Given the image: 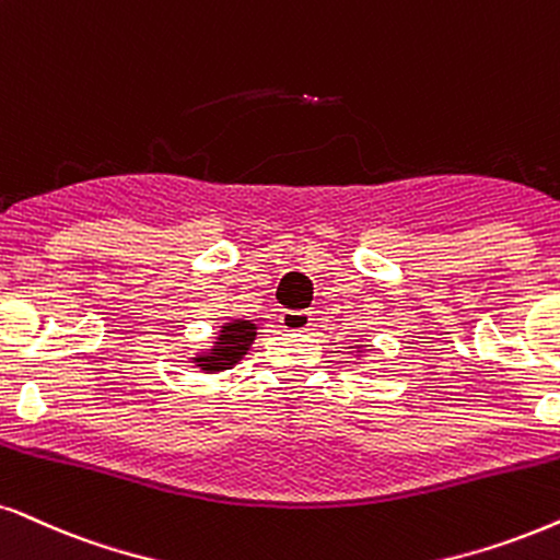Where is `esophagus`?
Masks as SVG:
<instances>
[{
    "label": "esophagus",
    "instance_id": "34e87169",
    "mask_svg": "<svg viewBox=\"0 0 560 560\" xmlns=\"http://www.w3.org/2000/svg\"><path fill=\"white\" fill-rule=\"evenodd\" d=\"M313 323V315L307 310H284L281 313V328L287 330H307Z\"/></svg>",
    "mask_w": 560,
    "mask_h": 560
}]
</instances>
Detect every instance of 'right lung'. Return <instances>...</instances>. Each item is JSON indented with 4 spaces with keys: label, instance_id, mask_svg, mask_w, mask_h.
<instances>
[{
    "label": "right lung",
    "instance_id": "obj_1",
    "mask_svg": "<svg viewBox=\"0 0 560 560\" xmlns=\"http://www.w3.org/2000/svg\"><path fill=\"white\" fill-rule=\"evenodd\" d=\"M256 323L253 320H232L224 323L219 330L214 346L209 351L198 353L194 359L196 366H201L203 372H224L232 370L240 359L245 357L250 343L256 341Z\"/></svg>",
    "mask_w": 560,
    "mask_h": 560
}]
</instances>
